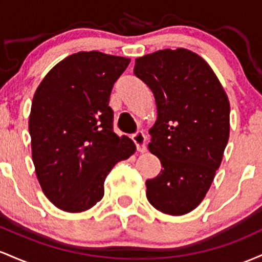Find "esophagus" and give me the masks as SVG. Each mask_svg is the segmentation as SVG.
I'll return each instance as SVG.
<instances>
[{"label": "esophagus", "instance_id": "1", "mask_svg": "<svg viewBox=\"0 0 262 262\" xmlns=\"http://www.w3.org/2000/svg\"><path fill=\"white\" fill-rule=\"evenodd\" d=\"M132 140H134L135 145L137 147V151H146V136L142 131H137L136 134L132 135Z\"/></svg>", "mask_w": 262, "mask_h": 262}]
</instances>
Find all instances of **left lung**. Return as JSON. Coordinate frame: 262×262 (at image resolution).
Returning <instances> with one entry per match:
<instances>
[{
    "mask_svg": "<svg viewBox=\"0 0 262 262\" xmlns=\"http://www.w3.org/2000/svg\"><path fill=\"white\" fill-rule=\"evenodd\" d=\"M134 73L157 105L148 149L162 169L146 181L147 199L164 214L183 215L201 204L222 163L230 131L228 96L209 64L184 48L137 58Z\"/></svg>",
    "mask_w": 262,
    "mask_h": 262,
    "instance_id": "left-lung-1",
    "label": "left lung"
}]
</instances>
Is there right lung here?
<instances>
[{
	"label": "right lung",
	"instance_id": "obj_1",
	"mask_svg": "<svg viewBox=\"0 0 262 262\" xmlns=\"http://www.w3.org/2000/svg\"><path fill=\"white\" fill-rule=\"evenodd\" d=\"M130 59L96 51L69 55L48 73L33 96L29 135L43 193L69 213L93 208L104 182L136 146L114 132L108 106L114 84Z\"/></svg>",
	"mask_w": 262,
	"mask_h": 262
}]
</instances>
